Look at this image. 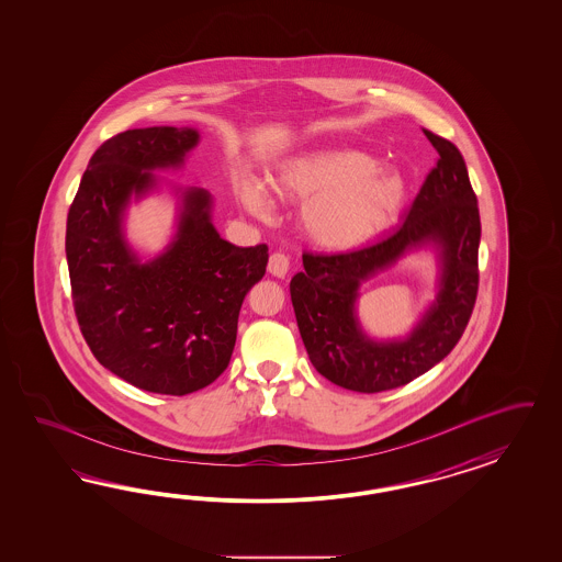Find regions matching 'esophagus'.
Here are the masks:
<instances>
[{"label": "esophagus", "mask_w": 562, "mask_h": 562, "mask_svg": "<svg viewBox=\"0 0 562 562\" xmlns=\"http://www.w3.org/2000/svg\"><path fill=\"white\" fill-rule=\"evenodd\" d=\"M290 270V259L284 256V254H280V251H276L270 256V261H268V272L276 276V278H284Z\"/></svg>", "instance_id": "34e87169"}]
</instances>
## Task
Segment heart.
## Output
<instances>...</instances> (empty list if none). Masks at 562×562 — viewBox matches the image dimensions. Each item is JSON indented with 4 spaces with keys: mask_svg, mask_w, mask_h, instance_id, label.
<instances>
[{
    "mask_svg": "<svg viewBox=\"0 0 562 562\" xmlns=\"http://www.w3.org/2000/svg\"><path fill=\"white\" fill-rule=\"evenodd\" d=\"M376 167L373 156L357 150L305 154L282 167L273 177V189L308 200L303 221L317 243L348 249L383 231L406 202L404 177ZM240 191L249 207H268L266 191L254 181H245Z\"/></svg>",
    "mask_w": 562,
    "mask_h": 562,
    "instance_id": "b5f03b06",
    "label": "heart"
}]
</instances>
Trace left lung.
<instances>
[{"instance_id":"8db88e82","label":"left lung","mask_w":562,"mask_h":562,"mask_svg":"<svg viewBox=\"0 0 562 562\" xmlns=\"http://www.w3.org/2000/svg\"><path fill=\"white\" fill-rule=\"evenodd\" d=\"M437 150L404 222L390 237L346 254H303L305 270L290 280L301 338L313 367L344 390L390 392L408 385L460 341L476 305L480 212L463 156L456 144L425 130ZM425 237L443 249L438 303L408 341H369L353 319L357 286Z\"/></svg>"}]
</instances>
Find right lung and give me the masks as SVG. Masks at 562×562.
Instances as JSON below:
<instances>
[{
    "label": "right lung",
    "instance_id": "obj_1",
    "mask_svg": "<svg viewBox=\"0 0 562 562\" xmlns=\"http://www.w3.org/2000/svg\"><path fill=\"white\" fill-rule=\"evenodd\" d=\"M188 127L127 130L92 154L69 205L71 301L90 352L144 392L188 395L214 383L237 340L238 311L263 278L268 245L235 247L210 222V195L191 189L177 240L137 263L121 238V210L198 144Z\"/></svg>",
    "mask_w": 562,
    "mask_h": 562
}]
</instances>
